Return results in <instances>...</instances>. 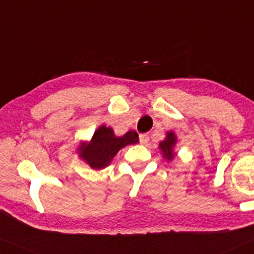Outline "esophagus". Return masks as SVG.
<instances>
[{
  "label": "esophagus",
  "instance_id": "1",
  "mask_svg": "<svg viewBox=\"0 0 254 254\" xmlns=\"http://www.w3.org/2000/svg\"><path fill=\"white\" fill-rule=\"evenodd\" d=\"M139 139H140V143H141V145H147L149 141V136L147 135V134H140Z\"/></svg>",
  "mask_w": 254,
  "mask_h": 254
}]
</instances>
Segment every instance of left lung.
<instances>
[{
    "mask_svg": "<svg viewBox=\"0 0 254 254\" xmlns=\"http://www.w3.org/2000/svg\"><path fill=\"white\" fill-rule=\"evenodd\" d=\"M177 141H178V137L175 135V133L170 130V132L166 133L165 139L159 143V148H160L161 151L162 158H164L165 160H167L168 162L173 160L175 156H177V153L174 151Z\"/></svg>",
    "mask_w": 254,
    "mask_h": 254,
    "instance_id": "1",
    "label": "left lung"
}]
</instances>
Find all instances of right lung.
<instances>
[{"label": "right lung", "mask_w": 254, "mask_h": 254, "mask_svg": "<svg viewBox=\"0 0 254 254\" xmlns=\"http://www.w3.org/2000/svg\"><path fill=\"white\" fill-rule=\"evenodd\" d=\"M139 142L135 130H128L121 136L115 135L112 127L101 125L93 134L89 141H81L76 153L92 170H103L109 166L121 148Z\"/></svg>", "instance_id": "add662e5"}]
</instances>
